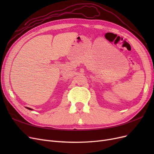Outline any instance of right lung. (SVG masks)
I'll use <instances>...</instances> for the list:
<instances>
[{
  "label": "right lung",
  "mask_w": 154,
  "mask_h": 154,
  "mask_svg": "<svg viewBox=\"0 0 154 154\" xmlns=\"http://www.w3.org/2000/svg\"><path fill=\"white\" fill-rule=\"evenodd\" d=\"M26 108L27 109H28V110H32L33 109H31V108H29V107H26Z\"/></svg>",
  "instance_id": "1"
}]
</instances>
